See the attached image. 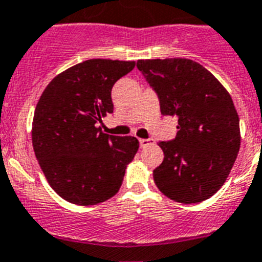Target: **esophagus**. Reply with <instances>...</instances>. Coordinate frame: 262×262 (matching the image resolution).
<instances>
[{
    "label": "esophagus",
    "instance_id": "1",
    "mask_svg": "<svg viewBox=\"0 0 262 262\" xmlns=\"http://www.w3.org/2000/svg\"><path fill=\"white\" fill-rule=\"evenodd\" d=\"M139 143H140V147L142 148H144V147H148L150 144H154L155 143V140L154 139H139Z\"/></svg>",
    "mask_w": 262,
    "mask_h": 262
}]
</instances>
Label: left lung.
<instances>
[{
    "label": "left lung",
    "instance_id": "obj_1",
    "mask_svg": "<svg viewBox=\"0 0 262 262\" xmlns=\"http://www.w3.org/2000/svg\"><path fill=\"white\" fill-rule=\"evenodd\" d=\"M159 99L162 115L178 118V133L159 142L165 159L154 170L162 193L198 204L221 189L239 150V119L228 91L189 58L138 60Z\"/></svg>",
    "mask_w": 262,
    "mask_h": 262
}]
</instances>
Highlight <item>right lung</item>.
Returning <instances> with one entry per match:
<instances>
[{"instance_id":"add662e5","label":"right lung","mask_w":262,"mask_h":262,"mask_svg":"<svg viewBox=\"0 0 262 262\" xmlns=\"http://www.w3.org/2000/svg\"><path fill=\"white\" fill-rule=\"evenodd\" d=\"M135 61L92 58L60 73L41 95L32 142L49 185L75 205L110 200L139 148L134 136L101 133L97 123L114 112L111 91Z\"/></svg>"}]
</instances>
